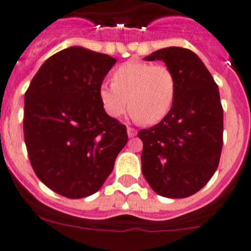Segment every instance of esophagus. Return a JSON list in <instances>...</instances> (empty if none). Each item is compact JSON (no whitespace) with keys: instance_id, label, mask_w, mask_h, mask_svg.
Listing matches in <instances>:
<instances>
[{"instance_id":"1","label":"esophagus","mask_w":251,"mask_h":251,"mask_svg":"<svg viewBox=\"0 0 251 251\" xmlns=\"http://www.w3.org/2000/svg\"><path fill=\"white\" fill-rule=\"evenodd\" d=\"M126 133H128L129 138H134V136L136 135V130L134 128H130V126H128V128H126Z\"/></svg>"}]
</instances>
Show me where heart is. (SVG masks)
Segmentation results:
<instances>
[{"mask_svg":"<svg viewBox=\"0 0 251 251\" xmlns=\"http://www.w3.org/2000/svg\"><path fill=\"white\" fill-rule=\"evenodd\" d=\"M99 96L110 117H121L129 106L134 120L153 125L170 113L177 96V79L165 64L133 59L115 69L112 84H101Z\"/></svg>","mask_w":251,"mask_h":251,"instance_id":"heart-1","label":"heart"}]
</instances>
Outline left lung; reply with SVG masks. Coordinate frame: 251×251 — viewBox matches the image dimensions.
I'll use <instances>...</instances> for the list:
<instances>
[{"mask_svg":"<svg viewBox=\"0 0 251 251\" xmlns=\"http://www.w3.org/2000/svg\"><path fill=\"white\" fill-rule=\"evenodd\" d=\"M163 61L177 79V96L158 125L141 129V170L156 194L182 199L199 192L216 172L223 144V108L217 84L201 59L182 47L145 57Z\"/></svg>","mask_w":251,"mask_h":251,"instance_id":"obj_1","label":"left lung"}]
</instances>
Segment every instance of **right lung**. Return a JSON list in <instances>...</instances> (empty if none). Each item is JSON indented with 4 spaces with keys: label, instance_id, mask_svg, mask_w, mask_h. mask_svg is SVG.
Listing matches in <instances>:
<instances>
[{
    "label": "right lung",
    "instance_id": "obj_1",
    "mask_svg": "<svg viewBox=\"0 0 251 251\" xmlns=\"http://www.w3.org/2000/svg\"><path fill=\"white\" fill-rule=\"evenodd\" d=\"M117 59L72 46L44 62L24 96V140L33 170L62 197L98 192L128 141L99 90Z\"/></svg>",
    "mask_w": 251,
    "mask_h": 251
}]
</instances>
